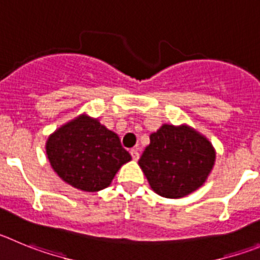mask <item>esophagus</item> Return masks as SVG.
I'll list each match as a JSON object with an SVG mask.
<instances>
[{
  "label": "esophagus",
  "instance_id": "esophagus-1",
  "mask_svg": "<svg viewBox=\"0 0 260 260\" xmlns=\"http://www.w3.org/2000/svg\"><path fill=\"white\" fill-rule=\"evenodd\" d=\"M131 155H132L133 160H139L140 153H139V150H137V149H132V150H131Z\"/></svg>",
  "mask_w": 260,
  "mask_h": 260
}]
</instances>
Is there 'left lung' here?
I'll return each instance as SVG.
<instances>
[{"label":"left lung","instance_id":"8db88e82","mask_svg":"<svg viewBox=\"0 0 260 260\" xmlns=\"http://www.w3.org/2000/svg\"><path fill=\"white\" fill-rule=\"evenodd\" d=\"M215 156L211 142L196 129L163 124L150 135L139 165L156 194L181 198L205 184Z\"/></svg>","mask_w":260,"mask_h":260}]
</instances>
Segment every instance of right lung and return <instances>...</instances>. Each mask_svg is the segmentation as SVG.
<instances>
[{
	"instance_id": "obj_1",
	"label": "right lung",
	"mask_w": 260,
	"mask_h": 260,
	"mask_svg": "<svg viewBox=\"0 0 260 260\" xmlns=\"http://www.w3.org/2000/svg\"><path fill=\"white\" fill-rule=\"evenodd\" d=\"M46 155L63 181L84 191L107 188L119 168L132 159L116 133L85 114L49 136Z\"/></svg>"
}]
</instances>
